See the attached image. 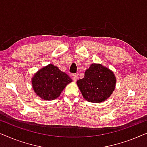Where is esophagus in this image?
Wrapping results in <instances>:
<instances>
[{"label":"esophagus","instance_id":"esophagus-1","mask_svg":"<svg viewBox=\"0 0 147 147\" xmlns=\"http://www.w3.org/2000/svg\"><path fill=\"white\" fill-rule=\"evenodd\" d=\"M72 76H73V80H74V82H76L78 80V74H73V75H72Z\"/></svg>","mask_w":147,"mask_h":147}]
</instances>
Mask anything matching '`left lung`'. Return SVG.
Listing matches in <instances>:
<instances>
[{
    "instance_id": "obj_1",
    "label": "left lung",
    "mask_w": 147,
    "mask_h": 147,
    "mask_svg": "<svg viewBox=\"0 0 147 147\" xmlns=\"http://www.w3.org/2000/svg\"><path fill=\"white\" fill-rule=\"evenodd\" d=\"M113 72L101 64L92 63L85 71L84 78L77 81L82 96L87 101L100 103L111 96L116 86Z\"/></svg>"
}]
</instances>
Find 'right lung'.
Here are the masks:
<instances>
[{
    "instance_id": "obj_1",
    "label": "right lung",
    "mask_w": 147,
    "mask_h": 147,
    "mask_svg": "<svg viewBox=\"0 0 147 147\" xmlns=\"http://www.w3.org/2000/svg\"><path fill=\"white\" fill-rule=\"evenodd\" d=\"M72 80L65 72L49 64L39 70L32 78V86L42 99L53 100L58 98L66 86Z\"/></svg>"
}]
</instances>
